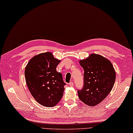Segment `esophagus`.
Here are the masks:
<instances>
[{"instance_id": "34e87169", "label": "esophagus", "mask_w": 133, "mask_h": 133, "mask_svg": "<svg viewBox=\"0 0 133 133\" xmlns=\"http://www.w3.org/2000/svg\"><path fill=\"white\" fill-rule=\"evenodd\" d=\"M69 85L70 87H73V85H74V84H73V82H70V83H69Z\"/></svg>"}]
</instances>
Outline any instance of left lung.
Masks as SVG:
<instances>
[{
    "label": "left lung",
    "instance_id": "left-lung-1",
    "mask_svg": "<svg viewBox=\"0 0 133 133\" xmlns=\"http://www.w3.org/2000/svg\"><path fill=\"white\" fill-rule=\"evenodd\" d=\"M84 69V84L78 90V97L86 105H98L112 90L116 73L110 60L103 56L92 54L88 58L79 61Z\"/></svg>",
    "mask_w": 133,
    "mask_h": 133
}]
</instances>
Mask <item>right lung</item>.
<instances>
[{"label": "right lung", "mask_w": 133, "mask_h": 133, "mask_svg": "<svg viewBox=\"0 0 133 133\" xmlns=\"http://www.w3.org/2000/svg\"><path fill=\"white\" fill-rule=\"evenodd\" d=\"M60 60L50 52L34 56L25 68L26 84L31 94L40 105L51 107L62 99L64 83L62 73L56 70Z\"/></svg>", "instance_id": "1"}]
</instances>
